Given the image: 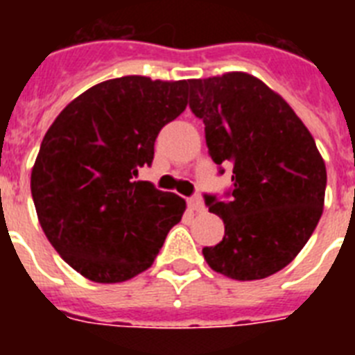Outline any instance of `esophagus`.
Returning a JSON list of instances; mask_svg holds the SVG:
<instances>
[{
	"mask_svg": "<svg viewBox=\"0 0 355 355\" xmlns=\"http://www.w3.org/2000/svg\"><path fill=\"white\" fill-rule=\"evenodd\" d=\"M188 206L193 211H202L205 210V200L200 199L199 195H195V197H189L188 199Z\"/></svg>",
	"mask_w": 355,
	"mask_h": 355,
	"instance_id": "34e87169",
	"label": "esophagus"
}]
</instances>
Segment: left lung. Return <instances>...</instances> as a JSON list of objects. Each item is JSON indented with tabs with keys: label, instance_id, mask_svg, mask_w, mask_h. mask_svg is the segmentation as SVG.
I'll return each instance as SVG.
<instances>
[{
	"label": "left lung",
	"instance_id": "1",
	"mask_svg": "<svg viewBox=\"0 0 355 355\" xmlns=\"http://www.w3.org/2000/svg\"><path fill=\"white\" fill-rule=\"evenodd\" d=\"M189 108L202 119L217 166H232L230 200L206 195L225 237L206 263L232 280H261L289 265L313 234L326 166L302 119L263 80L245 71L188 80Z\"/></svg>",
	"mask_w": 355,
	"mask_h": 355
}]
</instances>
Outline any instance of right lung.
Masks as SVG:
<instances>
[{
  "instance_id": "obj_1",
  "label": "right lung",
  "mask_w": 355,
  "mask_h": 355,
  "mask_svg": "<svg viewBox=\"0 0 355 355\" xmlns=\"http://www.w3.org/2000/svg\"><path fill=\"white\" fill-rule=\"evenodd\" d=\"M186 107V80L127 75L83 92L47 128L31 171L36 216L88 280L119 284L147 270L182 219V197L136 177L160 128Z\"/></svg>"
}]
</instances>
